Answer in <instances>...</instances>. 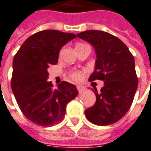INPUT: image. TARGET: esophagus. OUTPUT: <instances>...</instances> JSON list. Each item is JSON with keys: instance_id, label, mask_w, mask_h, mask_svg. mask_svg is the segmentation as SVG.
I'll return each instance as SVG.
<instances>
[{"instance_id": "1", "label": "esophagus", "mask_w": 151, "mask_h": 151, "mask_svg": "<svg viewBox=\"0 0 151 151\" xmlns=\"http://www.w3.org/2000/svg\"><path fill=\"white\" fill-rule=\"evenodd\" d=\"M76 88H77V90H78V91H79L80 93L83 92V91H85V88L83 87V86H82V85H77Z\"/></svg>"}]
</instances>
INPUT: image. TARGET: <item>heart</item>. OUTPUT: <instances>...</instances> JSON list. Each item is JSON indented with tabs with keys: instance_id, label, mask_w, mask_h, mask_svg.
Instances as JSON below:
<instances>
[{
	"instance_id": "heart-1",
	"label": "heart",
	"mask_w": 151,
	"mask_h": 151,
	"mask_svg": "<svg viewBox=\"0 0 151 151\" xmlns=\"http://www.w3.org/2000/svg\"><path fill=\"white\" fill-rule=\"evenodd\" d=\"M83 44H79V45H77L76 47H79V46H81ZM83 74H84V71H72L70 72V77H71L72 80H80L83 76Z\"/></svg>"
}]
</instances>
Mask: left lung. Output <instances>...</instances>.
Wrapping results in <instances>:
<instances>
[{
    "label": "left lung",
    "mask_w": 151,
    "mask_h": 151,
    "mask_svg": "<svg viewBox=\"0 0 151 151\" xmlns=\"http://www.w3.org/2000/svg\"><path fill=\"white\" fill-rule=\"evenodd\" d=\"M77 37L91 44L96 51V67L89 81L104 82L100 92L95 88L96 101L85 111L86 117L99 126L116 123L130 109L138 88L133 55L121 40L106 32L88 30Z\"/></svg>",
    "instance_id": "8db88e82"
}]
</instances>
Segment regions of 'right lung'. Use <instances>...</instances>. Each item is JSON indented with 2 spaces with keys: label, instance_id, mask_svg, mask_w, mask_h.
Returning a JSON list of instances; mask_svg holds the SVG:
<instances>
[{
  "label": "right lung",
  "instance_id": "1",
  "mask_svg": "<svg viewBox=\"0 0 151 151\" xmlns=\"http://www.w3.org/2000/svg\"><path fill=\"white\" fill-rule=\"evenodd\" d=\"M76 37L73 33L44 30L32 35L12 61L11 87L20 111L35 124L49 127L63 119L66 106L78 95L74 84L62 81L53 88L47 68L58 62L59 53Z\"/></svg>",
  "mask_w": 151,
  "mask_h": 151
}]
</instances>
